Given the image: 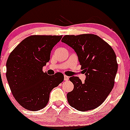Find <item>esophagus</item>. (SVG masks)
Here are the masks:
<instances>
[{"mask_svg": "<svg viewBox=\"0 0 130 130\" xmlns=\"http://www.w3.org/2000/svg\"><path fill=\"white\" fill-rule=\"evenodd\" d=\"M64 81H68V80L69 79V77L67 76V75H64Z\"/></svg>", "mask_w": 130, "mask_h": 130, "instance_id": "obj_1", "label": "esophagus"}]
</instances>
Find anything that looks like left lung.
Returning a JSON list of instances; mask_svg holds the SVG:
<instances>
[{
	"mask_svg": "<svg viewBox=\"0 0 130 130\" xmlns=\"http://www.w3.org/2000/svg\"><path fill=\"white\" fill-rule=\"evenodd\" d=\"M77 53L86 79L71 77L74 85L67 94L69 104L80 111L92 110L105 100L114 87L118 70L114 50L98 36L92 34L66 35L62 39Z\"/></svg>",
	"mask_w": 130,
	"mask_h": 130,
	"instance_id": "obj_1",
	"label": "left lung"
}]
</instances>
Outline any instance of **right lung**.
<instances>
[{"label": "right lung", "instance_id": "add662e5", "mask_svg": "<svg viewBox=\"0 0 130 130\" xmlns=\"http://www.w3.org/2000/svg\"><path fill=\"white\" fill-rule=\"evenodd\" d=\"M62 37L30 36L9 55L6 62L7 81L15 100L26 109L36 111L45 107L51 90L64 81L62 73L49 76L42 71L50 60L51 50Z\"/></svg>", "mask_w": 130, "mask_h": 130}]
</instances>
